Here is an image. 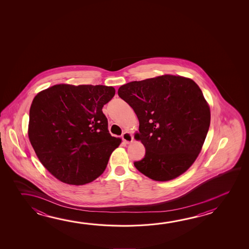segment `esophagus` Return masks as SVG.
Here are the masks:
<instances>
[{
    "label": "esophagus",
    "mask_w": 249,
    "mask_h": 249,
    "mask_svg": "<svg viewBox=\"0 0 249 249\" xmlns=\"http://www.w3.org/2000/svg\"><path fill=\"white\" fill-rule=\"evenodd\" d=\"M122 139H123V141L124 142L128 144V143L133 142V135H131L130 133H128V132H125V133H123V135H122Z\"/></svg>",
    "instance_id": "esophagus-1"
}]
</instances>
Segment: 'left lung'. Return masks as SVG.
Masks as SVG:
<instances>
[{
  "label": "left lung",
  "instance_id": "1",
  "mask_svg": "<svg viewBox=\"0 0 249 249\" xmlns=\"http://www.w3.org/2000/svg\"><path fill=\"white\" fill-rule=\"evenodd\" d=\"M118 95L138 117L146 148L135 161L139 171L158 181L187 171L200 154L210 125V109L199 86L188 78L165 74L120 87Z\"/></svg>",
  "mask_w": 249,
  "mask_h": 249
}]
</instances>
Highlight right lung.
Returning a JSON list of instances; mask_svg holds the SVG:
<instances>
[{
	"label": "right lung",
	"mask_w": 249,
	"mask_h": 249,
	"mask_svg": "<svg viewBox=\"0 0 249 249\" xmlns=\"http://www.w3.org/2000/svg\"><path fill=\"white\" fill-rule=\"evenodd\" d=\"M114 94L113 87L59 84L34 99L29 141L41 164L62 182L89 183L105 170L121 143L102 112Z\"/></svg>",
	"instance_id": "obj_1"
}]
</instances>
